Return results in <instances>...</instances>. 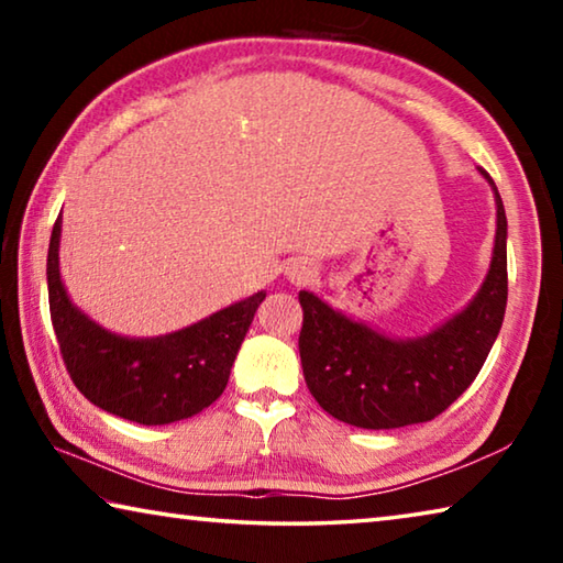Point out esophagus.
Masks as SVG:
<instances>
[{
  "mask_svg": "<svg viewBox=\"0 0 563 563\" xmlns=\"http://www.w3.org/2000/svg\"><path fill=\"white\" fill-rule=\"evenodd\" d=\"M288 278H290L292 283H308L310 271L305 268V265H292V268H288Z\"/></svg>",
  "mask_w": 563,
  "mask_h": 563,
  "instance_id": "esophagus-1",
  "label": "esophagus"
}]
</instances>
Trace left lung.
<instances>
[{"mask_svg": "<svg viewBox=\"0 0 563 563\" xmlns=\"http://www.w3.org/2000/svg\"><path fill=\"white\" fill-rule=\"evenodd\" d=\"M497 203V235L479 292L454 318L422 338H387L318 295L300 290V362L310 395L340 422L362 430L430 422L474 383L507 310V213Z\"/></svg>", "mask_w": 563, "mask_h": 563, "instance_id": "1", "label": "left lung"}]
</instances>
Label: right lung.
<instances>
[{
    "label": "right lung",
    "instance_id": "add662e5",
    "mask_svg": "<svg viewBox=\"0 0 563 563\" xmlns=\"http://www.w3.org/2000/svg\"><path fill=\"white\" fill-rule=\"evenodd\" d=\"M62 213L56 218L46 285L52 325L69 377L103 412L146 427L188 419L223 395L238 350L265 292L161 338H123L76 308L59 275Z\"/></svg>",
    "mask_w": 563,
    "mask_h": 563
}]
</instances>
